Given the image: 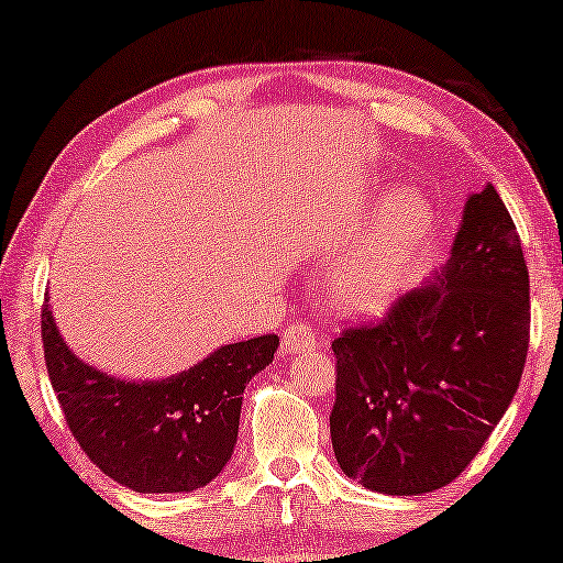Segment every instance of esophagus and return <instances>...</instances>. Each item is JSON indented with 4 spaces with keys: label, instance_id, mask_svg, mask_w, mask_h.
<instances>
[{
    "label": "esophagus",
    "instance_id": "esophagus-1",
    "mask_svg": "<svg viewBox=\"0 0 563 563\" xmlns=\"http://www.w3.org/2000/svg\"><path fill=\"white\" fill-rule=\"evenodd\" d=\"M317 346V334L314 329L301 324H289L284 329V342H282V354H301V352H311Z\"/></svg>",
    "mask_w": 563,
    "mask_h": 563
}]
</instances>
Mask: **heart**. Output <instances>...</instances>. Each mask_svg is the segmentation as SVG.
<instances>
[{
	"instance_id": "b5f03b06",
	"label": "heart",
	"mask_w": 563,
	"mask_h": 563,
	"mask_svg": "<svg viewBox=\"0 0 563 563\" xmlns=\"http://www.w3.org/2000/svg\"><path fill=\"white\" fill-rule=\"evenodd\" d=\"M431 219L434 211L421 189L399 184L386 191L364 242L329 272L327 289L334 307L349 317L382 314L391 307L429 234Z\"/></svg>"
}]
</instances>
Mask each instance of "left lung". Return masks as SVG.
<instances>
[{"label":"left lung","mask_w":563,"mask_h":563,"mask_svg":"<svg viewBox=\"0 0 563 563\" xmlns=\"http://www.w3.org/2000/svg\"><path fill=\"white\" fill-rule=\"evenodd\" d=\"M529 269L492 184L464 205L441 269L379 324L342 331L331 446L366 489L419 496L454 482L519 389L529 352Z\"/></svg>","instance_id":"8db88e82"}]
</instances>
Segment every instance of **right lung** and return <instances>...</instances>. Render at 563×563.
<instances>
[{
    "label": "right lung",
    "instance_id": "add662e5",
    "mask_svg": "<svg viewBox=\"0 0 563 563\" xmlns=\"http://www.w3.org/2000/svg\"><path fill=\"white\" fill-rule=\"evenodd\" d=\"M44 362L67 427L117 484L140 494L207 486L232 459L244 386L272 364L279 336L227 344L162 382H124L71 352L42 303Z\"/></svg>",
    "mask_w": 563,
    "mask_h": 563
}]
</instances>
